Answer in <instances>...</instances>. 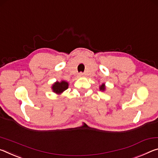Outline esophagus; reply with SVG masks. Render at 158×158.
I'll return each instance as SVG.
<instances>
[{"label":"esophagus","mask_w":158,"mask_h":158,"mask_svg":"<svg viewBox=\"0 0 158 158\" xmlns=\"http://www.w3.org/2000/svg\"><path fill=\"white\" fill-rule=\"evenodd\" d=\"M78 77H84V74H83V73H80L78 74Z\"/></svg>","instance_id":"obj_1"}]
</instances>
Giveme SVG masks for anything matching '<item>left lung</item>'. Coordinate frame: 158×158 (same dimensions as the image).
<instances>
[{
  "instance_id": "obj_1",
  "label": "left lung",
  "mask_w": 158,
  "mask_h": 158,
  "mask_svg": "<svg viewBox=\"0 0 158 158\" xmlns=\"http://www.w3.org/2000/svg\"><path fill=\"white\" fill-rule=\"evenodd\" d=\"M99 89H100V91H102V92L105 91V90H106V85H105L104 83L102 84V85H100Z\"/></svg>"
}]
</instances>
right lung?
Instances as JSON below:
<instances>
[{"instance_id": "add662e5", "label": "right lung", "mask_w": 158, "mask_h": 158, "mask_svg": "<svg viewBox=\"0 0 158 158\" xmlns=\"http://www.w3.org/2000/svg\"><path fill=\"white\" fill-rule=\"evenodd\" d=\"M69 82L65 81H61L60 82L56 81L55 83L52 85V92L56 93V94H61L65 90L68 89Z\"/></svg>"}]
</instances>
